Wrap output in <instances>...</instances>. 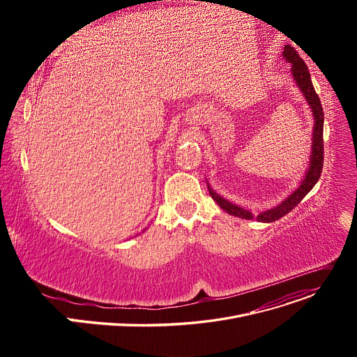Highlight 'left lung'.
I'll return each mask as SVG.
<instances>
[{
  "label": "left lung",
  "instance_id": "1",
  "mask_svg": "<svg viewBox=\"0 0 357 357\" xmlns=\"http://www.w3.org/2000/svg\"><path fill=\"white\" fill-rule=\"evenodd\" d=\"M282 56L288 63L292 65L291 66L292 78H294L296 86L299 88V91L303 92V96H304L305 101L308 102L310 109L312 112V117H314L310 165H308V169H307L304 179L301 181V183H299L298 188L288 198H285L279 205H276V207H273L271 210H266V211H261L256 217L249 210L241 208V207H238V205L227 201L226 198H222L220 194H217L211 188L210 183L207 182L210 195L220 205V208H222L230 215L246 218V220H257L260 222H273L279 218H282L284 215H287L289 211H292L296 207V205L303 201V198L314 188V185L317 183V181L320 179V175H321V171H323V162H324V142H323L324 112H323L321 101H320V98H318V96L315 93V89L312 86L308 68L304 63V61L299 58L298 52L291 45H287L284 47Z\"/></svg>",
  "mask_w": 357,
  "mask_h": 357
}]
</instances>
